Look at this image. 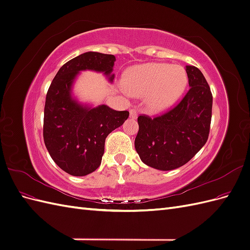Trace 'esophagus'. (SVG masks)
<instances>
[{
  "label": "esophagus",
  "instance_id": "esophagus-1",
  "mask_svg": "<svg viewBox=\"0 0 250 250\" xmlns=\"http://www.w3.org/2000/svg\"><path fill=\"white\" fill-rule=\"evenodd\" d=\"M138 115H139V112H138V110H135V109H130V111H129V116H130V118L131 119H137L138 118Z\"/></svg>",
  "mask_w": 250,
  "mask_h": 250
}]
</instances>
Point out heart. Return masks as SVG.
Instances as JSON below:
<instances>
[{"mask_svg":"<svg viewBox=\"0 0 250 250\" xmlns=\"http://www.w3.org/2000/svg\"><path fill=\"white\" fill-rule=\"evenodd\" d=\"M123 83L132 96L146 98L147 110L158 115L170 109L183 96L188 75L178 65L149 62L128 69L123 75Z\"/></svg>","mask_w":250,"mask_h":250,"instance_id":"b5f03b06","label":"heart"}]
</instances>
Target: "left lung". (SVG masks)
Returning a JSON list of instances; mask_svg holds the SVG:
<instances>
[{"mask_svg":"<svg viewBox=\"0 0 250 250\" xmlns=\"http://www.w3.org/2000/svg\"><path fill=\"white\" fill-rule=\"evenodd\" d=\"M190 89L175 107L151 119L138 118L134 147L149 167L169 171L181 167L207 143L211 120L213 96L199 69L187 65Z\"/></svg>","mask_w":250,"mask_h":250,"instance_id":"left-lung-1","label":"left lung"}]
</instances>
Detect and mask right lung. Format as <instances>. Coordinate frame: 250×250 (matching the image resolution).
I'll return each instance as SVG.
<instances>
[{"instance_id":"right-lung-1","label":"right lung","mask_w":250,"mask_h":250,"mask_svg":"<svg viewBox=\"0 0 250 250\" xmlns=\"http://www.w3.org/2000/svg\"><path fill=\"white\" fill-rule=\"evenodd\" d=\"M116 57L86 52L64 63L53 79L46 97L43 141L52 160L73 176H85L101 165L105 139L123 125L127 110L118 111L107 105L92 106L73 97V85L82 71L103 73L109 82Z\"/></svg>"}]
</instances>
